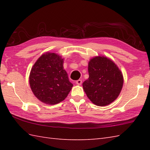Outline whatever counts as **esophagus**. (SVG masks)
Instances as JSON below:
<instances>
[{
    "label": "esophagus",
    "mask_w": 150,
    "mask_h": 150,
    "mask_svg": "<svg viewBox=\"0 0 150 150\" xmlns=\"http://www.w3.org/2000/svg\"><path fill=\"white\" fill-rule=\"evenodd\" d=\"M75 83L77 84V85H81V84H82V80H81V79H79V80L76 81Z\"/></svg>",
    "instance_id": "34e87169"
}]
</instances>
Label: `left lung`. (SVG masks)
Here are the masks:
<instances>
[{"instance_id": "8db88e82", "label": "left lung", "mask_w": 150, "mask_h": 150, "mask_svg": "<svg viewBox=\"0 0 150 150\" xmlns=\"http://www.w3.org/2000/svg\"><path fill=\"white\" fill-rule=\"evenodd\" d=\"M89 78L82 86L92 103L98 106L111 104L122 88V73L112 60L106 57H93L88 63Z\"/></svg>"}]
</instances>
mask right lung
<instances>
[{
  "instance_id": "add662e5",
  "label": "right lung",
  "mask_w": 150,
  "mask_h": 150,
  "mask_svg": "<svg viewBox=\"0 0 150 150\" xmlns=\"http://www.w3.org/2000/svg\"><path fill=\"white\" fill-rule=\"evenodd\" d=\"M64 59L55 53L41 55L31 69L29 81L31 90L42 103L54 105L68 96L73 87L64 69Z\"/></svg>"
}]
</instances>
